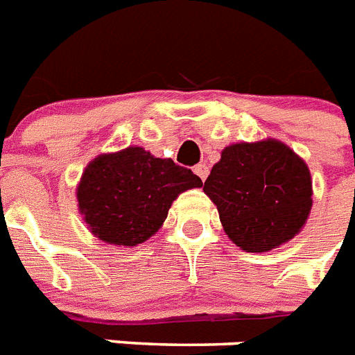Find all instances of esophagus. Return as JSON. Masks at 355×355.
Returning <instances> with one entry per match:
<instances>
[{
  "label": "esophagus",
  "instance_id": "1",
  "mask_svg": "<svg viewBox=\"0 0 355 355\" xmlns=\"http://www.w3.org/2000/svg\"><path fill=\"white\" fill-rule=\"evenodd\" d=\"M194 172H196V175H198V178H200L201 181H205V180H207V175H209V166H207L205 163L196 164V166H194Z\"/></svg>",
  "mask_w": 355,
  "mask_h": 355
}]
</instances>
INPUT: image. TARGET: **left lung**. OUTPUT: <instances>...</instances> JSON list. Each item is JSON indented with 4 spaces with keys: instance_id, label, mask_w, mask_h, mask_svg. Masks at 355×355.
I'll return each instance as SVG.
<instances>
[{
    "instance_id": "1",
    "label": "left lung",
    "mask_w": 355,
    "mask_h": 355,
    "mask_svg": "<svg viewBox=\"0 0 355 355\" xmlns=\"http://www.w3.org/2000/svg\"><path fill=\"white\" fill-rule=\"evenodd\" d=\"M232 242L262 253L288 242L311 209L306 163L279 141L227 146L203 185Z\"/></svg>"
}]
</instances>
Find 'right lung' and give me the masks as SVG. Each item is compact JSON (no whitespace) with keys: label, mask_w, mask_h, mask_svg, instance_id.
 Here are the masks:
<instances>
[{"label":"right lung","mask_w":355,"mask_h":355,"mask_svg":"<svg viewBox=\"0 0 355 355\" xmlns=\"http://www.w3.org/2000/svg\"><path fill=\"white\" fill-rule=\"evenodd\" d=\"M201 185L191 168L130 146L87 164L76 198L95 236L117 245H137L163 225L178 194Z\"/></svg>","instance_id":"obj_1"}]
</instances>
